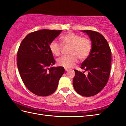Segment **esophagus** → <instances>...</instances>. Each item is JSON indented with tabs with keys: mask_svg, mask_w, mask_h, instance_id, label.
I'll list each match as a JSON object with an SVG mask.
<instances>
[{
	"mask_svg": "<svg viewBox=\"0 0 126 126\" xmlns=\"http://www.w3.org/2000/svg\"><path fill=\"white\" fill-rule=\"evenodd\" d=\"M69 70V68H65V71H68Z\"/></svg>",
	"mask_w": 126,
	"mask_h": 126,
	"instance_id": "obj_1",
	"label": "esophagus"
}]
</instances>
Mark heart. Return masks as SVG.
<instances>
[{
  "instance_id": "obj_1",
  "label": "heart",
  "mask_w": 126,
  "mask_h": 126,
  "mask_svg": "<svg viewBox=\"0 0 126 126\" xmlns=\"http://www.w3.org/2000/svg\"><path fill=\"white\" fill-rule=\"evenodd\" d=\"M60 39L64 45L71 46L70 55L63 56L57 60V63L65 68H71L77 63L78 58L81 61L86 59L90 54L92 43L88 38L82 37L77 34L69 32L62 35ZM50 52L55 56L61 54L62 47L56 40H53L49 45Z\"/></svg>"
}]
</instances>
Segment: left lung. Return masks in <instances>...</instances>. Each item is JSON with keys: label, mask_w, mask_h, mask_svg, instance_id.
Listing matches in <instances>:
<instances>
[{"label": "left lung", "mask_w": 126, "mask_h": 126, "mask_svg": "<svg viewBox=\"0 0 126 126\" xmlns=\"http://www.w3.org/2000/svg\"><path fill=\"white\" fill-rule=\"evenodd\" d=\"M82 32L89 36L92 49L89 56L81 65L80 68L84 71L74 70L73 84L80 95L91 97L100 92L108 82L111 67V51L101 34L92 31Z\"/></svg>", "instance_id": "1"}]
</instances>
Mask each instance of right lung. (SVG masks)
<instances>
[{"instance_id":"right-lung-1","label":"right lung","mask_w":126,"mask_h":126,"mask_svg":"<svg viewBox=\"0 0 126 126\" xmlns=\"http://www.w3.org/2000/svg\"><path fill=\"white\" fill-rule=\"evenodd\" d=\"M62 30L42 29L29 33L22 40L17 53V66L21 78L29 90L39 96L54 92L65 72L63 67H53L55 61L50 43Z\"/></svg>"}]
</instances>
